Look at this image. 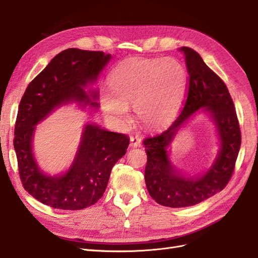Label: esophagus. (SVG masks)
I'll list each match as a JSON object with an SVG mask.
<instances>
[{"instance_id":"esophagus-1","label":"esophagus","mask_w":258,"mask_h":258,"mask_svg":"<svg viewBox=\"0 0 258 258\" xmlns=\"http://www.w3.org/2000/svg\"><path fill=\"white\" fill-rule=\"evenodd\" d=\"M141 145V139H140L138 136L136 137H130V147H138Z\"/></svg>"}]
</instances>
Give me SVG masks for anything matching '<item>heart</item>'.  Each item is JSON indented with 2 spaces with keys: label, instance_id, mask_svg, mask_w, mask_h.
I'll use <instances>...</instances> for the list:
<instances>
[{
  "label": "heart",
  "instance_id": "1",
  "mask_svg": "<svg viewBox=\"0 0 258 258\" xmlns=\"http://www.w3.org/2000/svg\"><path fill=\"white\" fill-rule=\"evenodd\" d=\"M186 83L185 70L175 59L129 58L111 75V88L103 91L101 105L119 126L134 105L139 121L150 129L165 126L174 116Z\"/></svg>",
  "mask_w": 258,
  "mask_h": 258
}]
</instances>
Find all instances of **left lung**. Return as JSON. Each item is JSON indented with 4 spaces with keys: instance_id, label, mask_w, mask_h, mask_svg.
<instances>
[{
    "instance_id": "1",
    "label": "left lung",
    "mask_w": 258,
    "mask_h": 258,
    "mask_svg": "<svg viewBox=\"0 0 258 258\" xmlns=\"http://www.w3.org/2000/svg\"><path fill=\"white\" fill-rule=\"evenodd\" d=\"M185 56L188 73V91L177 118L162 134L143 141L147 154L145 183L157 204L170 208H185L200 204L228 184L235 170L241 145L237 113L225 83L189 47L179 48ZM200 108L214 119L221 148L213 166L202 176L185 177L168 159L167 147L184 121Z\"/></svg>"
}]
</instances>
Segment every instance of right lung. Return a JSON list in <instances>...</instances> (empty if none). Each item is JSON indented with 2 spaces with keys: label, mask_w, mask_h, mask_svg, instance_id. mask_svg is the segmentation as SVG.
Listing matches in <instances>:
<instances>
[{
  "label": "right lung",
  "mask_w": 258,
  "mask_h": 258,
  "mask_svg": "<svg viewBox=\"0 0 258 258\" xmlns=\"http://www.w3.org/2000/svg\"><path fill=\"white\" fill-rule=\"evenodd\" d=\"M110 53L69 48L58 53L29 84L19 103L14 147L23 188L42 204L60 210L88 208L103 196L112 168L126 154V135L87 123L74 161L61 175H47L32 153L35 126L54 108L71 102L96 108L98 92H86L89 83L111 60Z\"/></svg>",
  "instance_id": "add662e5"
}]
</instances>
